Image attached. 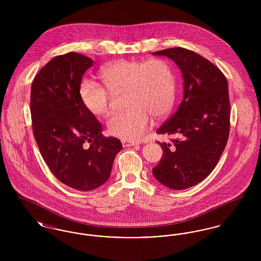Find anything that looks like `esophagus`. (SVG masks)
<instances>
[{
    "mask_svg": "<svg viewBox=\"0 0 261 261\" xmlns=\"http://www.w3.org/2000/svg\"><path fill=\"white\" fill-rule=\"evenodd\" d=\"M121 143H122V146L126 148V147H132V146H135V145H139L136 142H132V141H128V140H121Z\"/></svg>",
    "mask_w": 261,
    "mask_h": 261,
    "instance_id": "1",
    "label": "esophagus"
}]
</instances>
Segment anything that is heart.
<instances>
[{
    "label": "heart",
    "instance_id": "b5f03b06",
    "mask_svg": "<svg viewBox=\"0 0 261 261\" xmlns=\"http://www.w3.org/2000/svg\"><path fill=\"white\" fill-rule=\"evenodd\" d=\"M102 85L82 82L79 94L88 112L106 115L112 105V93L126 92L128 109L114 112L108 120L113 136L137 141L151 125V116L162 118L173 107L176 97V74L172 64L162 58L145 60H118L100 70Z\"/></svg>",
    "mask_w": 261,
    "mask_h": 261
}]
</instances>
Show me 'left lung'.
Returning a JSON list of instances; mask_svg holds the SVG:
<instances>
[{
	"instance_id": "left-lung-1",
	"label": "left lung",
	"mask_w": 261,
	"mask_h": 261,
	"mask_svg": "<svg viewBox=\"0 0 261 261\" xmlns=\"http://www.w3.org/2000/svg\"><path fill=\"white\" fill-rule=\"evenodd\" d=\"M152 55L171 59L184 79L182 102L156 131L176 138L159 142L163 156L152 173L162 185L183 190L206 178L226 147L231 113L228 82L216 65L193 50L171 48Z\"/></svg>"
}]
</instances>
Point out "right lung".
Instances as JSON below:
<instances>
[{"label":"right lung","instance_id":"1","mask_svg":"<svg viewBox=\"0 0 261 261\" xmlns=\"http://www.w3.org/2000/svg\"><path fill=\"white\" fill-rule=\"evenodd\" d=\"M94 62L78 53L55 57L31 85L33 135L51 173L66 186L90 191L109 179L121 142L101 133V124L84 107L79 90Z\"/></svg>","mask_w":261,"mask_h":261}]
</instances>
